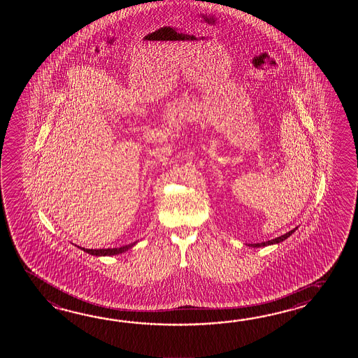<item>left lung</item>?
Segmentation results:
<instances>
[{"instance_id": "obj_1", "label": "left lung", "mask_w": 358, "mask_h": 358, "mask_svg": "<svg viewBox=\"0 0 358 358\" xmlns=\"http://www.w3.org/2000/svg\"><path fill=\"white\" fill-rule=\"evenodd\" d=\"M297 228L292 229L290 231H288V233H285L284 236H278V238H275V239H271V241H267V242H262V243H250L247 244L248 247H253V248H259V247H266V245H271V244H279L280 242H282V241H285L287 238H289L296 230H297Z\"/></svg>"}]
</instances>
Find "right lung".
Wrapping results in <instances>:
<instances>
[{
    "instance_id": "obj_1",
    "label": "right lung",
    "mask_w": 358,
    "mask_h": 358,
    "mask_svg": "<svg viewBox=\"0 0 358 358\" xmlns=\"http://www.w3.org/2000/svg\"><path fill=\"white\" fill-rule=\"evenodd\" d=\"M138 242H134V243L127 244V245H122L120 248H102V250H87V248H82V247H79L80 250H83L84 252H87V253H90L92 256H115V255H120V253H124V252L128 251L130 248H133Z\"/></svg>"
}]
</instances>
